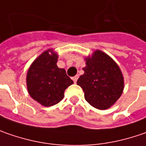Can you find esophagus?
<instances>
[{"mask_svg":"<svg viewBox=\"0 0 146 146\" xmlns=\"http://www.w3.org/2000/svg\"><path fill=\"white\" fill-rule=\"evenodd\" d=\"M78 75H76V76H74V77H73V82H74L75 83L77 82V81H78Z\"/></svg>","mask_w":146,"mask_h":146,"instance_id":"34e87169","label":"esophagus"}]
</instances>
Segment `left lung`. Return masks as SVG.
<instances>
[{"label": "left lung", "instance_id": "1", "mask_svg": "<svg viewBox=\"0 0 146 146\" xmlns=\"http://www.w3.org/2000/svg\"><path fill=\"white\" fill-rule=\"evenodd\" d=\"M85 60L84 74L80 76L77 84L82 88L86 100L90 105L98 110H107L123 92L122 72L108 54L99 50Z\"/></svg>", "mask_w": 146, "mask_h": 146}]
</instances>
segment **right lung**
<instances>
[{
	"label": "right lung",
	"instance_id": "1",
	"mask_svg": "<svg viewBox=\"0 0 146 146\" xmlns=\"http://www.w3.org/2000/svg\"><path fill=\"white\" fill-rule=\"evenodd\" d=\"M57 60L58 54L47 50L33 61L27 73L29 95L43 106L58 104L64 98L65 89L73 83L66 71L58 68Z\"/></svg>",
	"mask_w": 146,
	"mask_h": 146
}]
</instances>
